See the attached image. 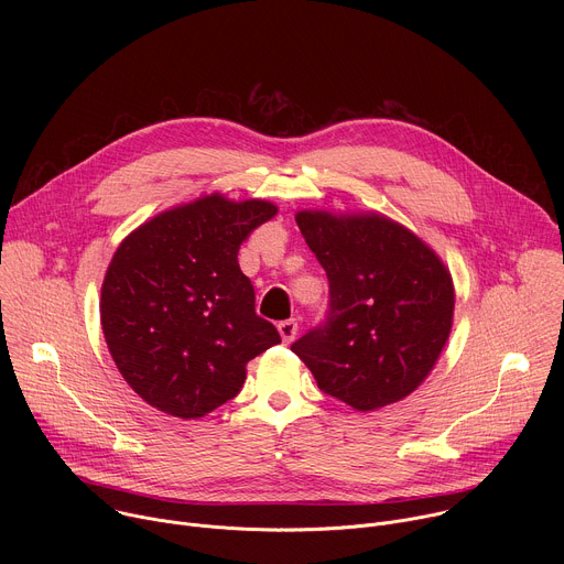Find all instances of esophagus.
Segmentation results:
<instances>
[{
	"mask_svg": "<svg viewBox=\"0 0 564 564\" xmlns=\"http://www.w3.org/2000/svg\"><path fill=\"white\" fill-rule=\"evenodd\" d=\"M296 333H299V324H296V318H285V321H281V324H279V335H281L283 344H290V341H294Z\"/></svg>",
	"mask_w": 564,
	"mask_h": 564,
	"instance_id": "34e87169",
	"label": "esophagus"
}]
</instances>
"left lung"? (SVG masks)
I'll return each mask as SVG.
<instances>
[{
    "label": "left lung",
    "mask_w": 564,
    "mask_h": 564,
    "mask_svg": "<svg viewBox=\"0 0 564 564\" xmlns=\"http://www.w3.org/2000/svg\"><path fill=\"white\" fill-rule=\"evenodd\" d=\"M296 225L328 274L330 303L292 352L321 390L355 411L409 397L448 341L451 272L411 229L375 212L303 209Z\"/></svg>",
    "instance_id": "8db88e82"
}]
</instances>
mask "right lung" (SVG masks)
I'll return each mask as SVG.
<instances>
[{"mask_svg":"<svg viewBox=\"0 0 564 564\" xmlns=\"http://www.w3.org/2000/svg\"><path fill=\"white\" fill-rule=\"evenodd\" d=\"M268 200L203 196L153 216L116 250L100 299L109 352L149 406L198 420L238 394L246 366L281 344L238 268Z\"/></svg>","mask_w":564,"mask_h":564,"instance_id":"obj_1","label":"right lung"}]
</instances>
